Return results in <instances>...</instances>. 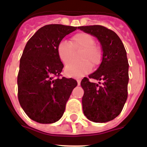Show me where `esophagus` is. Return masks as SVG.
<instances>
[{"label":"esophagus","instance_id":"esophagus-1","mask_svg":"<svg viewBox=\"0 0 147 147\" xmlns=\"http://www.w3.org/2000/svg\"><path fill=\"white\" fill-rule=\"evenodd\" d=\"M77 84H78V85H80V84H81V80H77Z\"/></svg>","mask_w":147,"mask_h":147}]
</instances>
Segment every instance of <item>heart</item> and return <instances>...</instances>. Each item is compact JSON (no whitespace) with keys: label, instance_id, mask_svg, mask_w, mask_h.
Instances as JSON below:
<instances>
[{"label":"heart","instance_id":"obj_1","mask_svg":"<svg viewBox=\"0 0 147 147\" xmlns=\"http://www.w3.org/2000/svg\"><path fill=\"white\" fill-rule=\"evenodd\" d=\"M95 40L91 35L85 32L74 34L69 42L62 40L57 46V54L62 63L67 64L72 60L73 51L83 49L80 56L81 63H70L65 67V74L67 76L80 78L88 74L92 70V65L96 66L102 59V51L98 46L95 45ZM90 61L91 62H89Z\"/></svg>","mask_w":147,"mask_h":147}]
</instances>
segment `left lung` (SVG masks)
Instances as JSON below:
<instances>
[{
    "mask_svg": "<svg viewBox=\"0 0 147 147\" xmlns=\"http://www.w3.org/2000/svg\"><path fill=\"white\" fill-rule=\"evenodd\" d=\"M78 28L96 37L102 50L99 67L89 75L98 80V84L86 77L81 82L83 113L91 121H110L121 113L127 98L129 64L125 48L119 36L106 27L94 25Z\"/></svg>",
    "mask_w": 147,
    "mask_h": 147,
    "instance_id": "8db88e82",
    "label": "left lung"
}]
</instances>
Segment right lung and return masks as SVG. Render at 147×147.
I'll return each instance as SVG.
<instances>
[{
	"mask_svg": "<svg viewBox=\"0 0 147 147\" xmlns=\"http://www.w3.org/2000/svg\"><path fill=\"white\" fill-rule=\"evenodd\" d=\"M77 27L61 24L44 26L28 40L20 60L18 100L28 117L40 124H51L62 118L66 102L77 85L74 79H54L64 67L57 46Z\"/></svg>",
	"mask_w": 147,
	"mask_h": 147,
	"instance_id": "right-lung-1",
	"label": "right lung"
}]
</instances>
